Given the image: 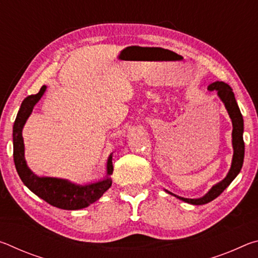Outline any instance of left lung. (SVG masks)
Masks as SVG:
<instances>
[{
    "label": "left lung",
    "instance_id": "1",
    "mask_svg": "<svg viewBox=\"0 0 258 258\" xmlns=\"http://www.w3.org/2000/svg\"><path fill=\"white\" fill-rule=\"evenodd\" d=\"M209 91H217L218 97L221 98L222 101L224 102L226 110H228L230 118L232 119V125H233V131H232V145H233V159H232V165H231L230 172L228 175L224 178L223 181L217 183L216 185H214L211 190H209L206 196H204L203 198L199 199H187V198H182L178 197V196L173 195L172 192H168L173 196H175L176 198L183 200V202L189 203L192 205H204L209 202H212L215 198H217L222 192H223L226 187L230 185V183L234 180V177L238 175L240 169L242 167L243 164V156H244V142L242 138L243 133V119L242 115L240 112V109L238 107V103L235 101L234 93L232 92V89L226 84L224 82H214L211 85L208 86Z\"/></svg>",
    "mask_w": 258,
    "mask_h": 258
}]
</instances>
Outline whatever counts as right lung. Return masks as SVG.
<instances>
[{
	"instance_id": "obj_1",
	"label": "right lung",
	"mask_w": 258,
	"mask_h": 258,
	"mask_svg": "<svg viewBox=\"0 0 258 258\" xmlns=\"http://www.w3.org/2000/svg\"><path fill=\"white\" fill-rule=\"evenodd\" d=\"M45 89L46 86L43 85L40 92L28 95L21 103L14 125L15 165L21 181L35 195L54 207L68 209V211H76V209L87 207L89 205L97 202L104 192L111 186V180L107 177L106 180L92 183V184L89 185H76L74 183L62 180V178L40 177L35 175L27 167L24 156V140L21 131H23L26 120L32 113L34 106L44 94ZM112 157L110 156L107 163L108 175H110L112 173Z\"/></svg>"
}]
</instances>
